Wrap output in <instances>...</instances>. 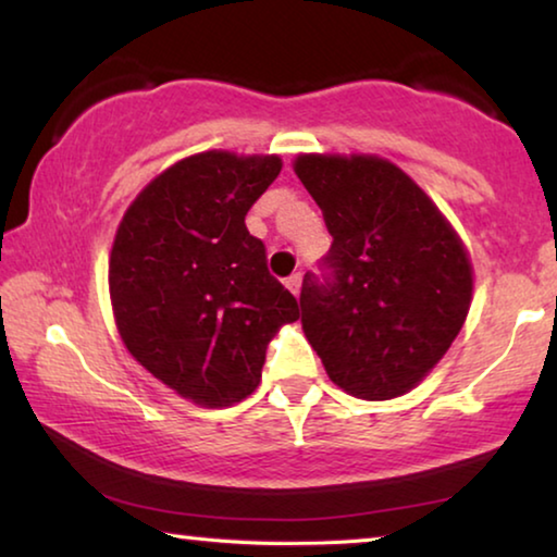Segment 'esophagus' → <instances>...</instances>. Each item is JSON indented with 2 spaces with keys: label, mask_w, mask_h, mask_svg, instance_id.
<instances>
[{
  "label": "esophagus",
  "mask_w": 557,
  "mask_h": 557,
  "mask_svg": "<svg viewBox=\"0 0 557 557\" xmlns=\"http://www.w3.org/2000/svg\"><path fill=\"white\" fill-rule=\"evenodd\" d=\"M301 284H304V273H301V271L290 273V276L286 278V286H288V290H290V294H294V296L301 294Z\"/></svg>",
  "instance_id": "obj_1"
}]
</instances>
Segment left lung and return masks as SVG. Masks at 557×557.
Returning a JSON list of instances; mask_svg holds the SVG:
<instances>
[{
    "mask_svg": "<svg viewBox=\"0 0 557 557\" xmlns=\"http://www.w3.org/2000/svg\"><path fill=\"white\" fill-rule=\"evenodd\" d=\"M294 171L333 236L329 273H306L298 298L308 344L350 396H404L463 329L473 298L466 246L388 159L298 153Z\"/></svg>",
    "mask_w": 557,
    "mask_h": 557,
    "instance_id": "1",
    "label": "left lung"
}]
</instances>
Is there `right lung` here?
Here are the masks:
<instances>
[{"instance_id":"1","label":"right lung","mask_w":557,"mask_h":557,"mask_svg":"<svg viewBox=\"0 0 557 557\" xmlns=\"http://www.w3.org/2000/svg\"><path fill=\"white\" fill-rule=\"evenodd\" d=\"M281 166L276 153H194L151 178L116 228L109 296L119 336L196 406L251 396L269 341L298 319L244 221Z\"/></svg>"}]
</instances>
